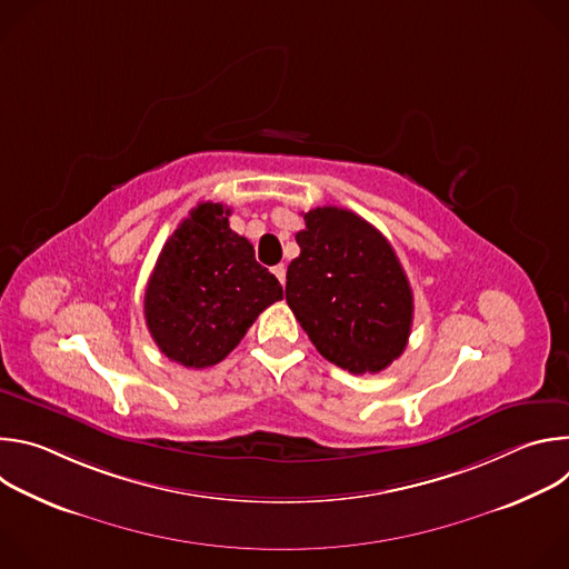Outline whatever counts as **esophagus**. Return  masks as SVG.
Masks as SVG:
<instances>
[{"mask_svg":"<svg viewBox=\"0 0 569 569\" xmlns=\"http://www.w3.org/2000/svg\"><path fill=\"white\" fill-rule=\"evenodd\" d=\"M272 274L279 279V283H281V286H286V266H283V263L274 266V268H272Z\"/></svg>","mask_w":569,"mask_h":569,"instance_id":"1","label":"esophagus"}]
</instances>
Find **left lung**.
Listing matches in <instances>:
<instances>
[{"label":"left lung","instance_id":"left-lung-1","mask_svg":"<svg viewBox=\"0 0 569 569\" xmlns=\"http://www.w3.org/2000/svg\"><path fill=\"white\" fill-rule=\"evenodd\" d=\"M295 236L286 301L315 349L349 373H378L408 347L415 297L389 240L349 209L317 207Z\"/></svg>","mask_w":569,"mask_h":569}]
</instances>
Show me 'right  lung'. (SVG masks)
Instances as JSON below:
<instances>
[{
    "mask_svg": "<svg viewBox=\"0 0 569 569\" xmlns=\"http://www.w3.org/2000/svg\"><path fill=\"white\" fill-rule=\"evenodd\" d=\"M231 209L200 202L167 240L146 286V327L169 360L204 369L224 360L283 288L246 236L229 229Z\"/></svg>",
    "mask_w": 569,
    "mask_h": 569,
    "instance_id": "right-lung-1",
    "label": "right lung"
}]
</instances>
